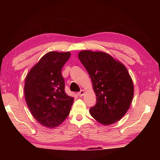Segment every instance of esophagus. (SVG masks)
<instances>
[{
    "label": "esophagus",
    "mask_w": 160,
    "mask_h": 160,
    "mask_svg": "<svg viewBox=\"0 0 160 160\" xmlns=\"http://www.w3.org/2000/svg\"><path fill=\"white\" fill-rule=\"evenodd\" d=\"M78 96H79V97H82L84 94H85V91H84V90H80L79 92L78 93Z\"/></svg>",
    "instance_id": "34e87169"
}]
</instances>
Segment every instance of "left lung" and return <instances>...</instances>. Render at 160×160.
Segmentation results:
<instances>
[{
	"label": "left lung",
	"instance_id": "left-lung-1",
	"mask_svg": "<svg viewBox=\"0 0 160 160\" xmlns=\"http://www.w3.org/2000/svg\"><path fill=\"white\" fill-rule=\"evenodd\" d=\"M78 58L90 75L97 97L91 116L103 125L117 122L128 110L134 93L126 66L102 51H81Z\"/></svg>",
	"mask_w": 160,
	"mask_h": 160
}]
</instances>
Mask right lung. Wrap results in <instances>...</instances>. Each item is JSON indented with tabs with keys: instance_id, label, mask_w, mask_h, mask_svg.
Instances as JSON below:
<instances>
[{
	"instance_id": "add662e5",
	"label": "right lung",
	"mask_w": 160,
	"mask_h": 160,
	"mask_svg": "<svg viewBox=\"0 0 160 160\" xmlns=\"http://www.w3.org/2000/svg\"><path fill=\"white\" fill-rule=\"evenodd\" d=\"M70 53L50 51L32 68L25 82L27 104L41 125L55 128L69 115L74 98L65 92L61 69Z\"/></svg>"
}]
</instances>
